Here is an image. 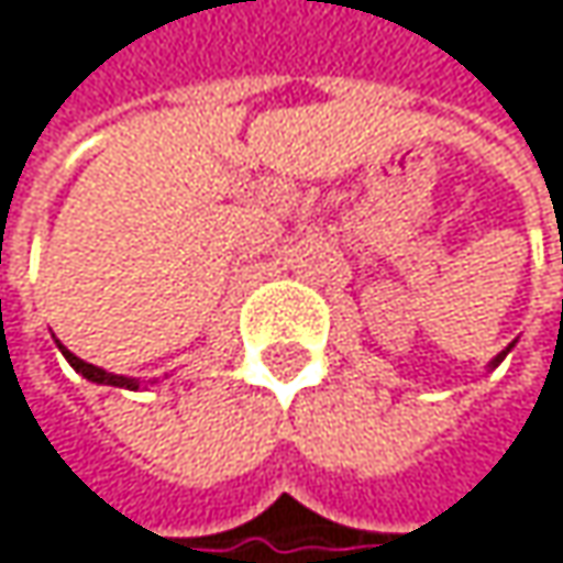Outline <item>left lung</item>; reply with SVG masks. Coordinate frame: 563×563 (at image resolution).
I'll return each instance as SVG.
<instances>
[{"label":"left lung","mask_w":563,"mask_h":563,"mask_svg":"<svg viewBox=\"0 0 563 563\" xmlns=\"http://www.w3.org/2000/svg\"><path fill=\"white\" fill-rule=\"evenodd\" d=\"M508 349H511V345H508ZM503 355H506V352H503ZM503 355H499V358H496V365H499V362H503Z\"/></svg>","instance_id":"1"}]
</instances>
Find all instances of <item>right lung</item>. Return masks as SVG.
<instances>
[{
  "mask_svg": "<svg viewBox=\"0 0 563 563\" xmlns=\"http://www.w3.org/2000/svg\"><path fill=\"white\" fill-rule=\"evenodd\" d=\"M60 352H64V358L70 362V368H74V372H80L87 382H97V385H113V388H130V391H136V388H140V382H133V378L110 375V372H103V368H97V365H87L84 358H77L74 352H67L64 345H60Z\"/></svg>",
  "mask_w": 563,
  "mask_h": 563,
  "instance_id": "right-lung-1",
  "label": "right lung"
}]
</instances>
